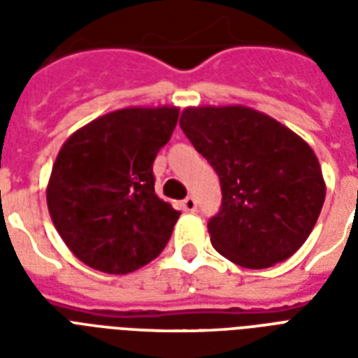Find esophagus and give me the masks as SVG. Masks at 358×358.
<instances>
[{
    "mask_svg": "<svg viewBox=\"0 0 358 358\" xmlns=\"http://www.w3.org/2000/svg\"><path fill=\"white\" fill-rule=\"evenodd\" d=\"M182 208H184V212H195L196 210V201L195 196H185L184 201H182Z\"/></svg>",
    "mask_w": 358,
    "mask_h": 358,
    "instance_id": "1",
    "label": "esophagus"
}]
</instances>
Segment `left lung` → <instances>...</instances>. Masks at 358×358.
Listing matches in <instances>:
<instances>
[{
	"label": "left lung",
	"instance_id": "left-lung-1",
	"mask_svg": "<svg viewBox=\"0 0 358 358\" xmlns=\"http://www.w3.org/2000/svg\"><path fill=\"white\" fill-rule=\"evenodd\" d=\"M180 128L221 182V208L208 221L219 255L249 269L294 255L325 201L310 146L271 117L241 106L187 108Z\"/></svg>",
	"mask_w": 358,
	"mask_h": 358
}]
</instances>
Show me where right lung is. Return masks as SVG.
Returning <instances> with one entry per match:
<instances>
[{"mask_svg": "<svg viewBox=\"0 0 358 358\" xmlns=\"http://www.w3.org/2000/svg\"><path fill=\"white\" fill-rule=\"evenodd\" d=\"M176 122V108L119 109L78 129L59 150L48 210L83 264L126 275L165 249L180 212L156 195L152 165Z\"/></svg>", "mask_w": 358, "mask_h": 358, "instance_id": "add662e5", "label": "right lung"}]
</instances>
